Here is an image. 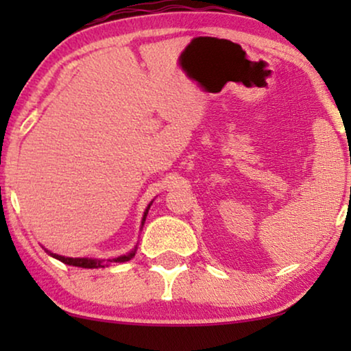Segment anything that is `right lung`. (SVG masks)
<instances>
[{
  "label": "right lung",
  "instance_id": "add662e5",
  "mask_svg": "<svg viewBox=\"0 0 351 351\" xmlns=\"http://www.w3.org/2000/svg\"><path fill=\"white\" fill-rule=\"evenodd\" d=\"M148 209H150V204H148V208L145 209V213H143L142 225H143V222H145V219H147ZM136 249H137V246L134 247L131 252L126 254V256H119V257H114V258H108L107 262H128V261H131V258H132L134 256H136ZM46 252H47V251H46ZM49 256H52L54 258H57V261H60V262L66 263V265L81 267V268H100V267H104V261H97V258H88V257H83V258L76 257V258H73V257H64V256H59V254H52V252H49Z\"/></svg>",
  "mask_w": 351,
  "mask_h": 351
}]
</instances>
